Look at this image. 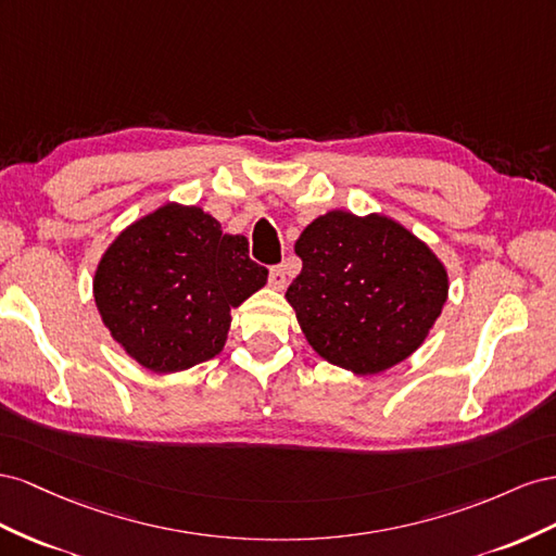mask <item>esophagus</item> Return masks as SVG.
Returning a JSON list of instances; mask_svg holds the SVG:
<instances>
[{
    "mask_svg": "<svg viewBox=\"0 0 556 556\" xmlns=\"http://www.w3.org/2000/svg\"><path fill=\"white\" fill-rule=\"evenodd\" d=\"M267 279H269V287L281 291L283 287H287V269H283V265L269 267V277Z\"/></svg>",
    "mask_w": 556,
    "mask_h": 556,
    "instance_id": "1",
    "label": "esophagus"
}]
</instances>
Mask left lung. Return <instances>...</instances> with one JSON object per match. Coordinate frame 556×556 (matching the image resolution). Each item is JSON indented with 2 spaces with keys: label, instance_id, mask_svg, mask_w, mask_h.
<instances>
[{
  "label": "left lung",
  "instance_id": "8db88e82",
  "mask_svg": "<svg viewBox=\"0 0 556 556\" xmlns=\"http://www.w3.org/2000/svg\"><path fill=\"white\" fill-rule=\"evenodd\" d=\"M303 258L287 291L314 352L377 375L424 342L447 300L433 251L387 216L328 212L295 242Z\"/></svg>",
  "mask_w": 556,
  "mask_h": 556
}]
</instances>
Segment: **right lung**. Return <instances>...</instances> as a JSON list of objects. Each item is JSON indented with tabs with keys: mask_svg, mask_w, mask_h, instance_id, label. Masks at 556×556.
Returning <instances> with one entry per match:
<instances>
[{
	"mask_svg": "<svg viewBox=\"0 0 556 556\" xmlns=\"http://www.w3.org/2000/svg\"><path fill=\"white\" fill-rule=\"evenodd\" d=\"M267 281L242 235L198 207L165 204L123 230L94 273V303L114 340L153 372H177L226 344L230 307Z\"/></svg>",
	"mask_w": 556,
	"mask_h": 556,
	"instance_id": "1",
	"label": "right lung"
}]
</instances>
